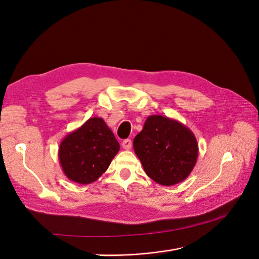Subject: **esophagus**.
<instances>
[{"mask_svg": "<svg viewBox=\"0 0 259 259\" xmlns=\"http://www.w3.org/2000/svg\"><path fill=\"white\" fill-rule=\"evenodd\" d=\"M122 147L125 150H130L132 148V140L131 139H124L122 142Z\"/></svg>", "mask_w": 259, "mask_h": 259, "instance_id": "34e87169", "label": "esophagus"}]
</instances>
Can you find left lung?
I'll use <instances>...</instances> for the list:
<instances>
[{
	"label": "left lung",
	"mask_w": 259,
	"mask_h": 259,
	"mask_svg": "<svg viewBox=\"0 0 259 259\" xmlns=\"http://www.w3.org/2000/svg\"><path fill=\"white\" fill-rule=\"evenodd\" d=\"M134 150L146 174L162 186L182 183L197 163V138L186 125L164 115H149L134 138Z\"/></svg>",
	"instance_id": "left-lung-1"
}]
</instances>
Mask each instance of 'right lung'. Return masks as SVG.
<instances>
[{
  "instance_id": "1",
  "label": "right lung",
  "mask_w": 259,
  "mask_h": 259,
  "mask_svg": "<svg viewBox=\"0 0 259 259\" xmlns=\"http://www.w3.org/2000/svg\"><path fill=\"white\" fill-rule=\"evenodd\" d=\"M120 150V144L104 119L91 117L61 140L58 159L65 175L73 183L97 180Z\"/></svg>"
}]
</instances>
